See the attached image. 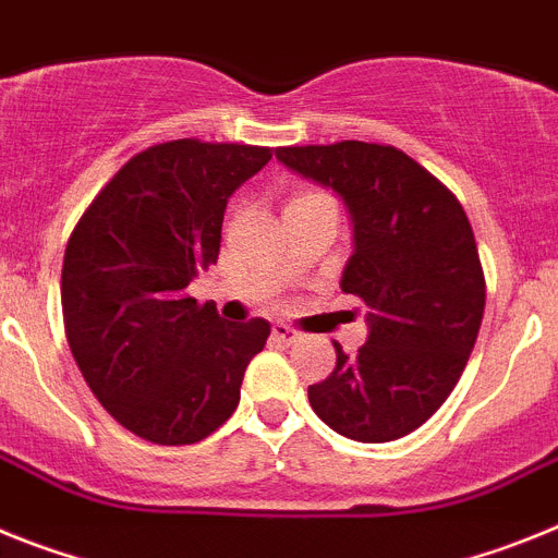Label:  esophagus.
<instances>
[{"label":"esophagus","mask_w":558,"mask_h":558,"mask_svg":"<svg viewBox=\"0 0 558 558\" xmlns=\"http://www.w3.org/2000/svg\"><path fill=\"white\" fill-rule=\"evenodd\" d=\"M272 337L278 339V342H283V345H292V342H298L300 339V331H294V328L286 326V323H275Z\"/></svg>","instance_id":"esophagus-1"}]
</instances>
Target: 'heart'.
Returning a JSON list of instances; mask_svg holds the SVG:
<instances>
[{
	"instance_id": "obj_1",
	"label": "heart",
	"mask_w": 558,
	"mask_h": 558,
	"mask_svg": "<svg viewBox=\"0 0 558 558\" xmlns=\"http://www.w3.org/2000/svg\"><path fill=\"white\" fill-rule=\"evenodd\" d=\"M317 196H326V193H317V191H306V193H298V196L289 202V205H298V202H308V198H317Z\"/></svg>"
}]
</instances>
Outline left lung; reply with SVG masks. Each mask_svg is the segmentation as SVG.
<instances>
[{
    "label": "left lung",
    "mask_w": 558,
    "mask_h": 558,
    "mask_svg": "<svg viewBox=\"0 0 558 558\" xmlns=\"http://www.w3.org/2000/svg\"><path fill=\"white\" fill-rule=\"evenodd\" d=\"M278 159L333 187L353 221L342 292L371 312L356 356L308 387L333 433L385 444L418 429L458 385L486 308V278L466 210L452 191L393 145L342 140L286 145Z\"/></svg>",
    "instance_id": "obj_1"
}]
</instances>
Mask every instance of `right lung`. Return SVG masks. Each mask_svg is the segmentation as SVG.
Segmentation results:
<instances>
[{"instance_id":"obj_1","label":"right lung","mask_w":558,"mask_h":558,"mask_svg":"<svg viewBox=\"0 0 558 558\" xmlns=\"http://www.w3.org/2000/svg\"><path fill=\"white\" fill-rule=\"evenodd\" d=\"M269 159L266 145H151L100 187L66 241V342L95 399L137 438L196 444L239 407L269 323H225L187 286L219 260L227 198Z\"/></svg>"}]
</instances>
